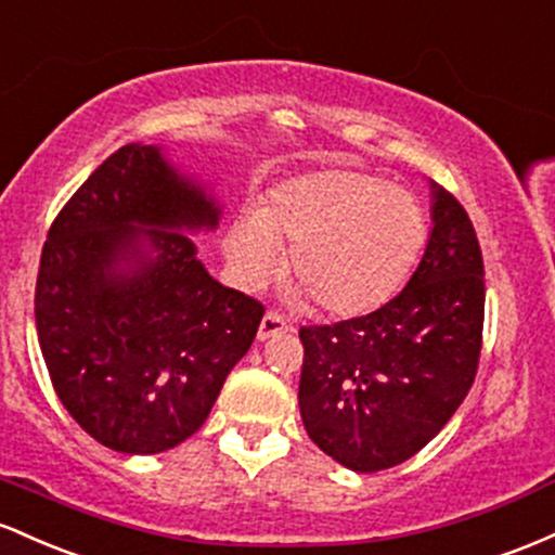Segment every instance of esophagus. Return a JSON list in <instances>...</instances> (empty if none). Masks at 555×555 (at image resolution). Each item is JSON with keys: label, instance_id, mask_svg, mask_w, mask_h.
Returning a JSON list of instances; mask_svg holds the SVG:
<instances>
[{"label": "esophagus", "instance_id": "1", "mask_svg": "<svg viewBox=\"0 0 555 555\" xmlns=\"http://www.w3.org/2000/svg\"><path fill=\"white\" fill-rule=\"evenodd\" d=\"M288 322L283 320V317L278 314V311H267L264 317H261V322H259V333H257V338L259 340H270V338H275V335H280V333H288Z\"/></svg>", "mask_w": 555, "mask_h": 555}]
</instances>
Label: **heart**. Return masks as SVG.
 <instances>
[{"mask_svg":"<svg viewBox=\"0 0 555 555\" xmlns=\"http://www.w3.org/2000/svg\"><path fill=\"white\" fill-rule=\"evenodd\" d=\"M427 215L412 191L351 167H330L278 185L228 230L225 257L244 288H259L280 248L296 294L322 311L361 317L388 304L427 244Z\"/></svg>","mask_w":555,"mask_h":555,"instance_id":"b5f03b06","label":"heart"}]
</instances>
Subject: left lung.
<instances>
[{"label": "left lung", "mask_w": 555, "mask_h": 555, "mask_svg": "<svg viewBox=\"0 0 555 555\" xmlns=\"http://www.w3.org/2000/svg\"><path fill=\"white\" fill-rule=\"evenodd\" d=\"M433 189V233L406 288L333 325L298 330V409L327 456L379 472L420 453L475 383L485 322V264L459 198Z\"/></svg>", "instance_id": "8db88e82"}]
</instances>
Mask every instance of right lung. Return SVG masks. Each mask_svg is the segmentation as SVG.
I'll use <instances>...</instances> for the list:
<instances>
[{
	"instance_id": "add662e5",
	"label": "right lung",
	"mask_w": 555,
	"mask_h": 555,
	"mask_svg": "<svg viewBox=\"0 0 555 555\" xmlns=\"http://www.w3.org/2000/svg\"><path fill=\"white\" fill-rule=\"evenodd\" d=\"M220 207L159 146L128 143L62 207L41 251L36 330L62 406L120 453H162L204 425L264 314L180 230Z\"/></svg>"
}]
</instances>
